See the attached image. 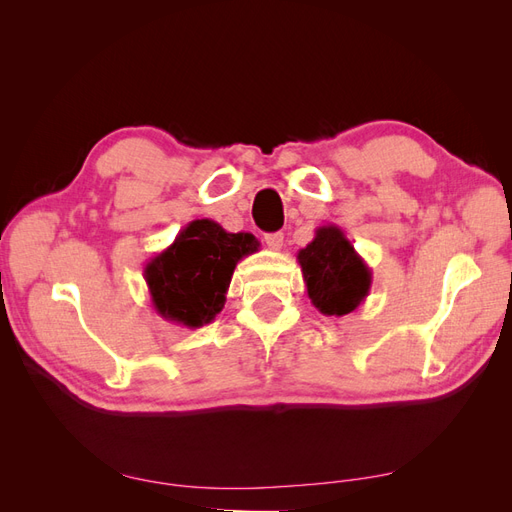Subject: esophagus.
Masks as SVG:
<instances>
[{"label": "esophagus", "instance_id": "34e87169", "mask_svg": "<svg viewBox=\"0 0 512 512\" xmlns=\"http://www.w3.org/2000/svg\"><path fill=\"white\" fill-rule=\"evenodd\" d=\"M265 243H267L269 250H273V252L282 250L284 235H282V232H269V235H265Z\"/></svg>", "mask_w": 512, "mask_h": 512}]
</instances>
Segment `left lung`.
I'll return each mask as SVG.
<instances>
[{
	"label": "left lung",
	"instance_id": "obj_1",
	"mask_svg": "<svg viewBox=\"0 0 512 512\" xmlns=\"http://www.w3.org/2000/svg\"><path fill=\"white\" fill-rule=\"evenodd\" d=\"M307 297L324 316H346L359 309L371 288V269L356 254L344 230L327 224L299 250Z\"/></svg>",
	"mask_w": 512,
	"mask_h": 512
}]
</instances>
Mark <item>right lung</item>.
Wrapping results in <instances>:
<instances>
[{
	"label": "right lung",
	"instance_id": "obj_1",
	"mask_svg": "<svg viewBox=\"0 0 512 512\" xmlns=\"http://www.w3.org/2000/svg\"><path fill=\"white\" fill-rule=\"evenodd\" d=\"M258 247L252 232H226L213 220L190 222L145 265L153 309L181 327H205L222 312L237 262Z\"/></svg>",
	"mask_w": 512,
	"mask_h": 512
}]
</instances>
